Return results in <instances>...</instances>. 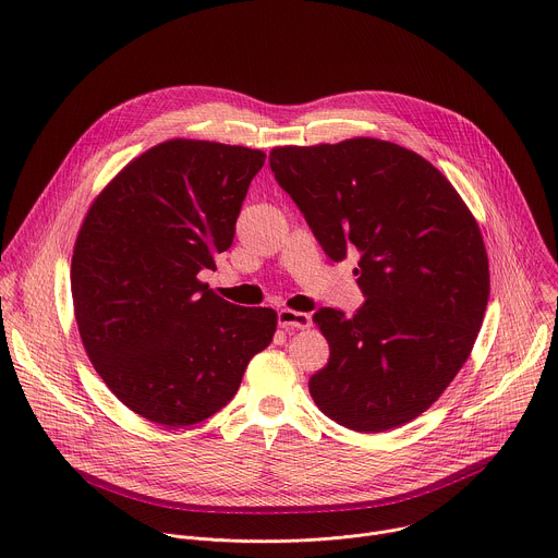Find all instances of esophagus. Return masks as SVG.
<instances>
[{"label": "esophagus", "mask_w": 558, "mask_h": 558, "mask_svg": "<svg viewBox=\"0 0 558 558\" xmlns=\"http://www.w3.org/2000/svg\"><path fill=\"white\" fill-rule=\"evenodd\" d=\"M278 325H280L284 331L308 329V327H311V315H308V313H302V311L280 308V311H278Z\"/></svg>", "instance_id": "obj_1"}]
</instances>
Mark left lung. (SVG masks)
I'll list each match as a JSON object with an SVG mask.
<instances>
[{
    "label": "left lung",
    "instance_id": "left-lung-1",
    "mask_svg": "<svg viewBox=\"0 0 558 558\" xmlns=\"http://www.w3.org/2000/svg\"><path fill=\"white\" fill-rule=\"evenodd\" d=\"M269 166L325 254H357L364 304L313 313L329 364L313 402L357 433L422 415L468 360L490 293L480 225L420 154L377 138L276 147Z\"/></svg>",
    "mask_w": 558,
    "mask_h": 558
}]
</instances>
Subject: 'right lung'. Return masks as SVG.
Masks as SVG:
<instances>
[{
    "instance_id": "1",
    "label": "right lung",
    "mask_w": 558,
    "mask_h": 558,
    "mask_svg": "<svg viewBox=\"0 0 558 558\" xmlns=\"http://www.w3.org/2000/svg\"><path fill=\"white\" fill-rule=\"evenodd\" d=\"M265 151L174 138L125 166L76 235L70 287L86 353L136 415L181 428L231 402L276 333L274 308L198 280L231 247Z\"/></svg>"
}]
</instances>
